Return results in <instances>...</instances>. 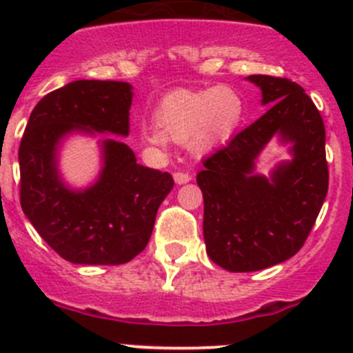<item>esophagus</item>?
<instances>
[{
	"label": "esophagus",
	"mask_w": 353,
	"mask_h": 353,
	"mask_svg": "<svg viewBox=\"0 0 353 353\" xmlns=\"http://www.w3.org/2000/svg\"><path fill=\"white\" fill-rule=\"evenodd\" d=\"M174 181L177 184H186L191 181V176L188 172H174Z\"/></svg>",
	"instance_id": "esophagus-1"
}]
</instances>
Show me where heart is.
I'll return each mask as SVG.
<instances>
[{
	"instance_id": "obj_1",
	"label": "heart",
	"mask_w": 353,
	"mask_h": 353,
	"mask_svg": "<svg viewBox=\"0 0 353 353\" xmlns=\"http://www.w3.org/2000/svg\"><path fill=\"white\" fill-rule=\"evenodd\" d=\"M243 114V97L232 87L177 88L157 102L152 114L155 126L143 131V143L165 148L170 140L190 145L194 152L212 150L229 140Z\"/></svg>"
}]
</instances>
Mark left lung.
<instances>
[{
	"instance_id": "obj_1",
	"label": "left lung",
	"mask_w": 353,
	"mask_h": 353,
	"mask_svg": "<svg viewBox=\"0 0 353 353\" xmlns=\"http://www.w3.org/2000/svg\"><path fill=\"white\" fill-rule=\"evenodd\" d=\"M263 104L259 119L203 160V236L210 259L229 272H258L297 254L328 193L325 123L304 88L288 78L251 74ZM279 134L294 159L270 179L254 172L255 159Z\"/></svg>"
}]
</instances>
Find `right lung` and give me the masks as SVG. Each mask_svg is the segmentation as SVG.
I'll list each match as a JSON object with an SVG mask.
<instances>
[{"mask_svg":"<svg viewBox=\"0 0 353 353\" xmlns=\"http://www.w3.org/2000/svg\"><path fill=\"white\" fill-rule=\"evenodd\" d=\"M133 92L126 81L77 80L37 102L20 141V203L46 241L74 265H123L147 248L169 172L137 163L128 145L102 141L101 176L83 191L65 186L58 147L66 134L128 137Z\"/></svg>","mask_w":353,"mask_h":353,"instance_id":"right-lung-1","label":"right lung"}]
</instances>
